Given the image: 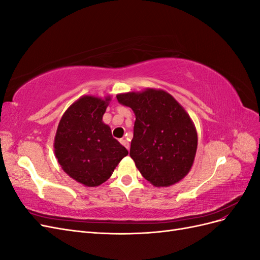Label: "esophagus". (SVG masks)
Listing matches in <instances>:
<instances>
[{
  "label": "esophagus",
  "instance_id": "1",
  "mask_svg": "<svg viewBox=\"0 0 260 260\" xmlns=\"http://www.w3.org/2000/svg\"><path fill=\"white\" fill-rule=\"evenodd\" d=\"M120 143L128 149L129 151V148H130V143H129V141L128 140H125V139H122V140H120Z\"/></svg>",
  "mask_w": 260,
  "mask_h": 260
}]
</instances>
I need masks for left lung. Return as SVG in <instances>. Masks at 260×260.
<instances>
[{
	"label": "left lung",
	"instance_id": "obj_1",
	"mask_svg": "<svg viewBox=\"0 0 260 260\" xmlns=\"http://www.w3.org/2000/svg\"><path fill=\"white\" fill-rule=\"evenodd\" d=\"M136 114L130 156L148 182L169 186L190 171L198 133L190 116L169 93L148 89L117 95Z\"/></svg>",
	"mask_w": 260,
	"mask_h": 260
}]
</instances>
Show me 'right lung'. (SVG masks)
Instances as JSON below:
<instances>
[{"instance_id": "obj_1", "label": "right lung", "mask_w": 260, "mask_h": 260, "mask_svg": "<svg viewBox=\"0 0 260 260\" xmlns=\"http://www.w3.org/2000/svg\"><path fill=\"white\" fill-rule=\"evenodd\" d=\"M109 100L89 95L79 99L61 117L55 136V155L61 168L86 186L104 183L128 155L102 121Z\"/></svg>"}]
</instances>
